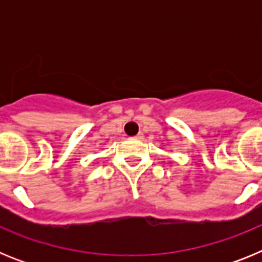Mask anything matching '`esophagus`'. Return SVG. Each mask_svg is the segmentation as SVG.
I'll return each mask as SVG.
<instances>
[{
  "label": "esophagus",
  "mask_w": 262,
  "mask_h": 262,
  "mask_svg": "<svg viewBox=\"0 0 262 262\" xmlns=\"http://www.w3.org/2000/svg\"><path fill=\"white\" fill-rule=\"evenodd\" d=\"M143 138H144V136H143V134H138L136 136H134V139H136V140H142Z\"/></svg>",
  "instance_id": "34e87169"
}]
</instances>
